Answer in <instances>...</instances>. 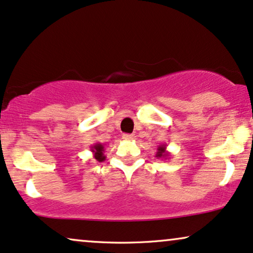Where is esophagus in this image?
I'll return each mask as SVG.
<instances>
[{
    "instance_id": "1",
    "label": "esophagus",
    "mask_w": 253,
    "mask_h": 253,
    "mask_svg": "<svg viewBox=\"0 0 253 253\" xmlns=\"http://www.w3.org/2000/svg\"><path fill=\"white\" fill-rule=\"evenodd\" d=\"M123 139L127 140V141H130V140L135 139V135H134V134H123Z\"/></svg>"
}]
</instances>
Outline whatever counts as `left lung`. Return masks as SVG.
Segmentation results:
<instances>
[{"label":"left lung","mask_w":253,"mask_h":253,"mask_svg":"<svg viewBox=\"0 0 253 253\" xmlns=\"http://www.w3.org/2000/svg\"><path fill=\"white\" fill-rule=\"evenodd\" d=\"M168 156H170V153L167 150V146L166 145H160L158 147V152H156L155 158L158 159H167Z\"/></svg>","instance_id":"1"}]
</instances>
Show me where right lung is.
Listing matches in <instances>:
<instances>
[{"label": "right lung", "mask_w": 253, "mask_h": 253, "mask_svg": "<svg viewBox=\"0 0 253 253\" xmlns=\"http://www.w3.org/2000/svg\"><path fill=\"white\" fill-rule=\"evenodd\" d=\"M91 152L93 153V158L99 162H103L106 159V156L104 155L105 149L103 143H94L93 146L91 147Z\"/></svg>", "instance_id": "add662e5"}]
</instances>
